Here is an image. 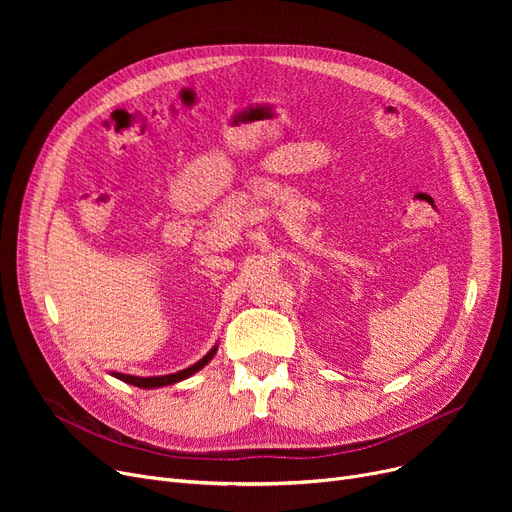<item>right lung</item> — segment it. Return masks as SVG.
<instances>
[{
	"mask_svg": "<svg viewBox=\"0 0 512 512\" xmlns=\"http://www.w3.org/2000/svg\"><path fill=\"white\" fill-rule=\"evenodd\" d=\"M215 351H218V346H213L211 351H209L201 361H197L195 365L186 367V369H182V371H176V373H170V375H153V378H139V375H126V373H116V371H114L112 375H114V378H118V380L130 384V386H139V388H145V390H149V388H161V386H170V384H176V382H182V380H186V378H191V375H195L197 371H201V369L213 359Z\"/></svg>",
	"mask_w": 512,
	"mask_h": 512,
	"instance_id": "1",
	"label": "right lung"
}]
</instances>
